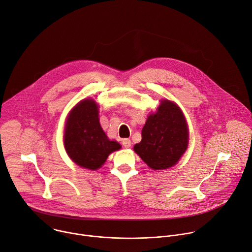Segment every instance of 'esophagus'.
<instances>
[{
    "label": "esophagus",
    "instance_id": "esophagus-1",
    "mask_svg": "<svg viewBox=\"0 0 252 252\" xmlns=\"http://www.w3.org/2000/svg\"><path fill=\"white\" fill-rule=\"evenodd\" d=\"M122 143H123V146H124L126 149H129V148L131 147V141H130V139H128V138L123 139V140H122Z\"/></svg>",
    "mask_w": 252,
    "mask_h": 252
}]
</instances>
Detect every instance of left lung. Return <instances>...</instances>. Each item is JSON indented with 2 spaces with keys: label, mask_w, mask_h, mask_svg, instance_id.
<instances>
[{
  "label": "left lung",
  "mask_w": 252,
  "mask_h": 252,
  "mask_svg": "<svg viewBox=\"0 0 252 252\" xmlns=\"http://www.w3.org/2000/svg\"><path fill=\"white\" fill-rule=\"evenodd\" d=\"M189 146V127L179 106L162 99L141 130V141L133 151L152 169L161 170L177 163Z\"/></svg>",
  "instance_id": "8db88e82"
}]
</instances>
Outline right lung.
Segmentation results:
<instances>
[{"mask_svg":"<svg viewBox=\"0 0 252 252\" xmlns=\"http://www.w3.org/2000/svg\"><path fill=\"white\" fill-rule=\"evenodd\" d=\"M63 145L67 156L81 167L95 170L122 147L110 140L98 120V105L92 98L77 103L66 118Z\"/></svg>","mask_w":252,"mask_h":252,"instance_id":"1","label":"right lung"}]
</instances>
